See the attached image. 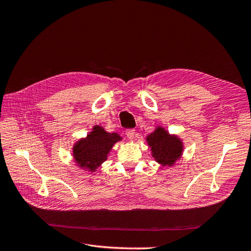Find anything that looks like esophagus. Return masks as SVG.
<instances>
[{
    "instance_id": "esophagus-1",
    "label": "esophagus",
    "mask_w": 251,
    "mask_h": 251,
    "mask_svg": "<svg viewBox=\"0 0 251 251\" xmlns=\"http://www.w3.org/2000/svg\"><path fill=\"white\" fill-rule=\"evenodd\" d=\"M125 133H126L127 138L133 139V137H135V129H127V130L125 131Z\"/></svg>"
}]
</instances>
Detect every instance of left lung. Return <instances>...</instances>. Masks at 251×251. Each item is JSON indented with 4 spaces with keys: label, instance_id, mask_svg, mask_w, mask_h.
Returning a JSON list of instances; mask_svg holds the SVG:
<instances>
[{
    "label": "left lung",
    "instance_id": "left-lung-1",
    "mask_svg": "<svg viewBox=\"0 0 251 251\" xmlns=\"http://www.w3.org/2000/svg\"><path fill=\"white\" fill-rule=\"evenodd\" d=\"M154 159L162 166L171 167L183 154V142L176 135H170L164 127H157L147 137Z\"/></svg>",
    "mask_w": 251,
    "mask_h": 251
}]
</instances>
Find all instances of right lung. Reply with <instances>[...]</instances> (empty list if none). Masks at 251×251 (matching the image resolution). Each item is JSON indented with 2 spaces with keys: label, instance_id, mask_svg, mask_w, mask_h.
<instances>
[{
  "label": "right lung",
  "instance_id": "obj_1",
  "mask_svg": "<svg viewBox=\"0 0 251 251\" xmlns=\"http://www.w3.org/2000/svg\"><path fill=\"white\" fill-rule=\"evenodd\" d=\"M122 140L116 132H107L101 126L95 125L84 139H80L73 148L74 159L78 167L85 171L95 172L107 159L113 145Z\"/></svg>",
  "mask_w": 251,
  "mask_h": 251
}]
</instances>
